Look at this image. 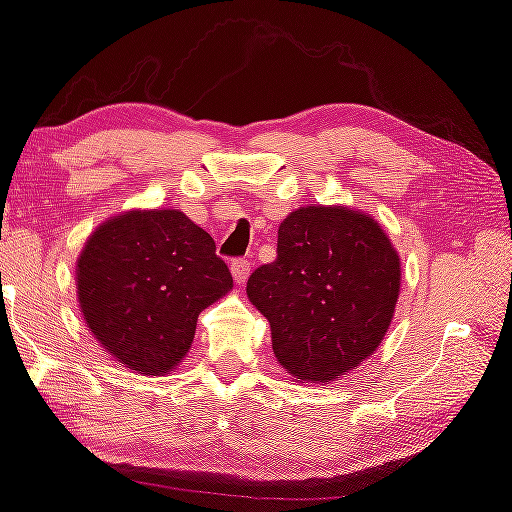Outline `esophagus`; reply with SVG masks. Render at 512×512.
I'll list each match as a JSON object with an SVG mask.
<instances>
[{"label":"esophagus","instance_id":"obj_1","mask_svg":"<svg viewBox=\"0 0 512 512\" xmlns=\"http://www.w3.org/2000/svg\"><path fill=\"white\" fill-rule=\"evenodd\" d=\"M230 273H232V277H235L237 284H244L250 275V264L246 262V259H232Z\"/></svg>","mask_w":512,"mask_h":512}]
</instances>
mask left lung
<instances>
[{"label": "left lung", "instance_id": "1", "mask_svg": "<svg viewBox=\"0 0 512 512\" xmlns=\"http://www.w3.org/2000/svg\"><path fill=\"white\" fill-rule=\"evenodd\" d=\"M280 365L300 383L349 374L374 356L401 293V257L383 226L347 206H304L277 230V259L248 277Z\"/></svg>", "mask_w": 512, "mask_h": 512}]
</instances>
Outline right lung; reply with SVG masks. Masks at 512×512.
<instances>
[{
    "label": "right lung",
    "instance_id": "1",
    "mask_svg": "<svg viewBox=\"0 0 512 512\" xmlns=\"http://www.w3.org/2000/svg\"><path fill=\"white\" fill-rule=\"evenodd\" d=\"M215 250L181 210H127L102 221L76 264L78 306L91 336L136 374L176 369L199 313L232 288Z\"/></svg>",
    "mask_w": 512,
    "mask_h": 512
}]
</instances>
